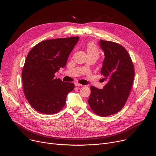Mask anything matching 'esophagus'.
<instances>
[{"label": "esophagus", "instance_id": "obj_1", "mask_svg": "<svg viewBox=\"0 0 156 156\" xmlns=\"http://www.w3.org/2000/svg\"><path fill=\"white\" fill-rule=\"evenodd\" d=\"M74 85H75V86H77V87H81V86H83V85L80 84V83H78V82H75V83H74Z\"/></svg>", "mask_w": 156, "mask_h": 156}]
</instances>
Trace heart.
I'll return each instance as SVG.
<instances>
[{
    "label": "heart",
    "instance_id": "1",
    "mask_svg": "<svg viewBox=\"0 0 156 156\" xmlns=\"http://www.w3.org/2000/svg\"><path fill=\"white\" fill-rule=\"evenodd\" d=\"M87 51L88 56H94L96 58H98L99 55V51L97 46L93 42H89L87 44Z\"/></svg>",
    "mask_w": 156,
    "mask_h": 156
}]
</instances>
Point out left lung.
Returning a JSON list of instances; mask_svg holds the SVG:
<instances>
[{
    "instance_id": "1",
    "label": "left lung",
    "mask_w": 156,
    "mask_h": 156,
    "mask_svg": "<svg viewBox=\"0 0 156 156\" xmlns=\"http://www.w3.org/2000/svg\"><path fill=\"white\" fill-rule=\"evenodd\" d=\"M99 44L105 53L101 73L106 83L103 89L90 87L88 103L95 113L106 117L117 113L126 104L133 86L134 69L124 47L101 39Z\"/></svg>"
}]
</instances>
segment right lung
<instances>
[{
  "label": "right lung",
  "mask_w": 156,
  "mask_h": 156,
  "mask_svg": "<svg viewBox=\"0 0 156 156\" xmlns=\"http://www.w3.org/2000/svg\"><path fill=\"white\" fill-rule=\"evenodd\" d=\"M79 37L45 40L37 44L27 56L22 78L25 98L34 109L44 114H54L62 109L67 94L74 84L55 78L65 67Z\"/></svg>",
  "instance_id": "right-lung-1"
}]
</instances>
